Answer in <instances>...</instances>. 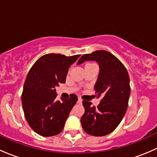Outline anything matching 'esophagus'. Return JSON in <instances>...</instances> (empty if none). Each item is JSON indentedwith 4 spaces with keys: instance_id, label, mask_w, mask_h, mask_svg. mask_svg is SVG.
Here are the masks:
<instances>
[{
    "instance_id": "esophagus-1",
    "label": "esophagus",
    "mask_w": 157,
    "mask_h": 157,
    "mask_svg": "<svg viewBox=\"0 0 157 157\" xmlns=\"http://www.w3.org/2000/svg\"><path fill=\"white\" fill-rule=\"evenodd\" d=\"M78 102L79 103H82V100L80 98H78Z\"/></svg>"
}]
</instances>
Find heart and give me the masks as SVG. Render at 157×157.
<instances>
[{
	"instance_id": "heart-1",
	"label": "heart",
	"mask_w": 157,
	"mask_h": 157,
	"mask_svg": "<svg viewBox=\"0 0 157 157\" xmlns=\"http://www.w3.org/2000/svg\"><path fill=\"white\" fill-rule=\"evenodd\" d=\"M91 65H94V64H93V63H88V64H86V65H85V67H88V66H91Z\"/></svg>"
}]
</instances>
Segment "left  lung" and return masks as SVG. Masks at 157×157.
Here are the masks:
<instances>
[{
    "label": "left lung",
    "instance_id": "obj_1",
    "mask_svg": "<svg viewBox=\"0 0 157 157\" xmlns=\"http://www.w3.org/2000/svg\"><path fill=\"white\" fill-rule=\"evenodd\" d=\"M86 61H96L99 65L94 90L98 98L103 95V98L97 107L89 101H82L85 113L81 123L88 135L104 136L113 132L125 116L130 96V80L123 64L108 51L84 54L77 65Z\"/></svg>",
    "mask_w": 157,
    "mask_h": 157
}]
</instances>
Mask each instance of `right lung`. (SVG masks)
I'll return each instance as SVG.
<instances>
[{
	"label": "right lung",
	"instance_id": "1",
	"mask_svg": "<svg viewBox=\"0 0 157 157\" xmlns=\"http://www.w3.org/2000/svg\"><path fill=\"white\" fill-rule=\"evenodd\" d=\"M79 56L44 55L29 72L24 83L22 104L29 125L41 136H54L60 133L78 101L73 94L69 99L56 101V87L65 83L69 68Z\"/></svg>",
	"mask_w": 157,
	"mask_h": 157
}]
</instances>
